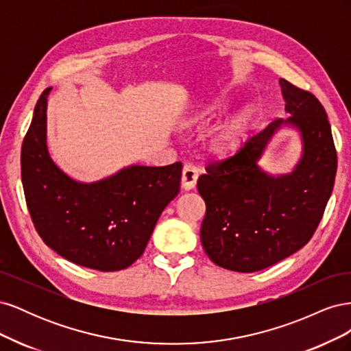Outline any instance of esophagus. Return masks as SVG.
<instances>
[{
  "label": "esophagus",
  "instance_id": "34e87169",
  "mask_svg": "<svg viewBox=\"0 0 351 351\" xmlns=\"http://www.w3.org/2000/svg\"><path fill=\"white\" fill-rule=\"evenodd\" d=\"M197 177H199V169L193 164H190V162L184 164L183 174H182V186L186 190L195 189L196 182H197Z\"/></svg>",
  "mask_w": 351,
  "mask_h": 351
}]
</instances>
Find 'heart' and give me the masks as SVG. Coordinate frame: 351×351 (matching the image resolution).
I'll return each instance as SVG.
<instances>
[{
	"label": "heart",
	"mask_w": 351,
	"mask_h": 351,
	"mask_svg": "<svg viewBox=\"0 0 351 351\" xmlns=\"http://www.w3.org/2000/svg\"><path fill=\"white\" fill-rule=\"evenodd\" d=\"M227 108V102L218 99L206 104L189 119L190 124H204L214 119ZM252 123V111L244 108L232 114L230 119L218 124L208 136V149L217 156H228L234 154L246 137Z\"/></svg>",
	"instance_id": "b5f03b06"
}]
</instances>
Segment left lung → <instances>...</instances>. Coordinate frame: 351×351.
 Instances as JSON below:
<instances>
[{
    "label": "left lung",
    "instance_id": "8db88e82",
    "mask_svg": "<svg viewBox=\"0 0 351 351\" xmlns=\"http://www.w3.org/2000/svg\"><path fill=\"white\" fill-rule=\"evenodd\" d=\"M285 111L224 161L209 162L197 180L206 204L200 240L221 268L254 272L277 263L309 241L332 193L337 151L326 112L315 95L280 79ZM282 125L302 136L304 152L293 171L271 176L257 165Z\"/></svg>",
    "mask_w": 351,
    "mask_h": 351
}]
</instances>
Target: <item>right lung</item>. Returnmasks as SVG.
Masks as SVG:
<instances>
[{"label": "right lung", "instance_id": "right-lung-1", "mask_svg": "<svg viewBox=\"0 0 351 351\" xmlns=\"http://www.w3.org/2000/svg\"><path fill=\"white\" fill-rule=\"evenodd\" d=\"M42 92L22 145V183L40 239L64 259L102 272L139 259L164 208L180 192L182 162L130 165L95 183H80L52 161Z\"/></svg>", "mask_w": 351, "mask_h": 351}]
</instances>
